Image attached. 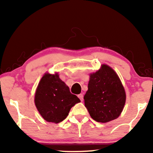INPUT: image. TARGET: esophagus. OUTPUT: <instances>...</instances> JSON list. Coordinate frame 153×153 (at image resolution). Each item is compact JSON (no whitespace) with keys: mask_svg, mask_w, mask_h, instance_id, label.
<instances>
[{"mask_svg":"<svg viewBox=\"0 0 153 153\" xmlns=\"http://www.w3.org/2000/svg\"><path fill=\"white\" fill-rule=\"evenodd\" d=\"M78 97L79 98V99H80V100L81 102L83 101V94H79V95H78Z\"/></svg>","mask_w":153,"mask_h":153,"instance_id":"obj_1","label":"esophagus"}]
</instances>
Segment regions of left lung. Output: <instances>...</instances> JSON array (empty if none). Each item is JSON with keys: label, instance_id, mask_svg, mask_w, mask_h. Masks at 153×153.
Returning <instances> with one entry per match:
<instances>
[{"label": "left lung", "instance_id": "left-lung-1", "mask_svg": "<svg viewBox=\"0 0 153 153\" xmlns=\"http://www.w3.org/2000/svg\"><path fill=\"white\" fill-rule=\"evenodd\" d=\"M85 106L97 122L107 123L120 116L126 100L125 89L115 71L106 65L90 76Z\"/></svg>", "mask_w": 153, "mask_h": 153}]
</instances>
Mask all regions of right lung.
Returning a JSON list of instances; mask_svg holds the SVG:
<instances>
[{"instance_id":"right-lung-1","label":"right lung","mask_w":153,"mask_h":153,"mask_svg":"<svg viewBox=\"0 0 153 153\" xmlns=\"http://www.w3.org/2000/svg\"><path fill=\"white\" fill-rule=\"evenodd\" d=\"M80 102L76 95L70 93L69 87L58 74H45L35 92V106L48 122H61L68 116L71 108Z\"/></svg>"}]
</instances>
